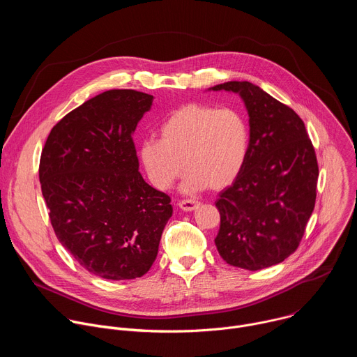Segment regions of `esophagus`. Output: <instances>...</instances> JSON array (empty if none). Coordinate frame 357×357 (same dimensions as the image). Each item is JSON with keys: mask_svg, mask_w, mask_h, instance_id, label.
Masks as SVG:
<instances>
[{"mask_svg": "<svg viewBox=\"0 0 357 357\" xmlns=\"http://www.w3.org/2000/svg\"><path fill=\"white\" fill-rule=\"evenodd\" d=\"M178 205H179V208L182 211L192 212V211H195L200 205V203L197 200H193V199H183V200H179Z\"/></svg>", "mask_w": 357, "mask_h": 357, "instance_id": "1", "label": "esophagus"}]
</instances>
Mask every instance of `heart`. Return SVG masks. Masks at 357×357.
Here are the masks:
<instances>
[{
    "instance_id": "obj_1",
    "label": "heart",
    "mask_w": 357,
    "mask_h": 357,
    "mask_svg": "<svg viewBox=\"0 0 357 357\" xmlns=\"http://www.w3.org/2000/svg\"><path fill=\"white\" fill-rule=\"evenodd\" d=\"M248 146V127L238 112L190 103L164 120L160 139L142 141L139 158L157 189H169L185 167L186 192L220 190L241 172Z\"/></svg>"
}]
</instances>
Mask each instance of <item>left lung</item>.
<instances>
[{
  "mask_svg": "<svg viewBox=\"0 0 357 357\" xmlns=\"http://www.w3.org/2000/svg\"><path fill=\"white\" fill-rule=\"evenodd\" d=\"M212 90L238 93L250 117L245 164L216 200L215 244L227 264L263 270L289 257L302 240L317 199L315 148L301 117L259 86L227 82Z\"/></svg>",
  "mask_w": 357,
  "mask_h": 357,
  "instance_id": "1",
  "label": "left lung"
}]
</instances>
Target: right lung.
<instances>
[{"label": "right lung", "mask_w": 357, "mask_h": 357, "mask_svg": "<svg viewBox=\"0 0 357 357\" xmlns=\"http://www.w3.org/2000/svg\"><path fill=\"white\" fill-rule=\"evenodd\" d=\"M154 96L114 89L68 113L47 135L39 181L62 245L89 273L134 280L154 264L171 197L138 172L132 132Z\"/></svg>", "instance_id": "1"}]
</instances>
